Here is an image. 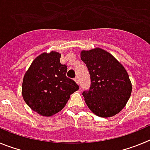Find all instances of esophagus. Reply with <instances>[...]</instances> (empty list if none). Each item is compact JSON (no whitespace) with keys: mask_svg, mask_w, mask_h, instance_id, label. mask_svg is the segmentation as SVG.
Instances as JSON below:
<instances>
[{"mask_svg":"<svg viewBox=\"0 0 150 150\" xmlns=\"http://www.w3.org/2000/svg\"><path fill=\"white\" fill-rule=\"evenodd\" d=\"M74 80H75V82H76V83H77L78 85H79V78L76 77V78H75V79H74Z\"/></svg>","mask_w":150,"mask_h":150,"instance_id":"obj_1","label":"esophagus"}]
</instances>
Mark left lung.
I'll list each match as a JSON object with an SVG mask.
<instances>
[{
  "mask_svg": "<svg viewBox=\"0 0 150 150\" xmlns=\"http://www.w3.org/2000/svg\"><path fill=\"white\" fill-rule=\"evenodd\" d=\"M90 74L91 86L84 91L85 102L100 117L120 112L131 96L132 86L126 70L110 53L100 48L80 52Z\"/></svg>",
  "mask_w": 150,
  "mask_h": 150,
  "instance_id": "obj_1",
  "label": "left lung"
}]
</instances>
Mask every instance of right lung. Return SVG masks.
I'll return each instance as SVG.
<instances>
[{
  "label": "right lung",
  "mask_w": 150,
  "mask_h": 150,
  "mask_svg": "<svg viewBox=\"0 0 150 150\" xmlns=\"http://www.w3.org/2000/svg\"><path fill=\"white\" fill-rule=\"evenodd\" d=\"M61 54L42 53L32 62L22 82V97L30 109L38 114L51 116L63 109L70 95L79 89L66 76L67 67L60 63Z\"/></svg>",
  "instance_id": "add662e5"
}]
</instances>
